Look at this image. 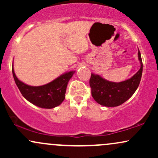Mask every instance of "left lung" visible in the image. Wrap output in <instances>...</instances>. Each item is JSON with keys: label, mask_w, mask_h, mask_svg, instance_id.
Listing matches in <instances>:
<instances>
[{"label": "left lung", "mask_w": 158, "mask_h": 158, "mask_svg": "<svg viewBox=\"0 0 158 158\" xmlns=\"http://www.w3.org/2000/svg\"><path fill=\"white\" fill-rule=\"evenodd\" d=\"M138 59L140 68L130 79L120 82H113L103 79L100 76L91 73L90 86L92 97L101 106L116 107L122 105L135 94L138 88L143 73V62L139 50Z\"/></svg>", "instance_id": "8db88e82"}]
</instances>
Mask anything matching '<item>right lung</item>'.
Masks as SVG:
<instances>
[{"label": "right lung", "mask_w": 158, "mask_h": 158, "mask_svg": "<svg viewBox=\"0 0 158 158\" xmlns=\"http://www.w3.org/2000/svg\"><path fill=\"white\" fill-rule=\"evenodd\" d=\"M75 70L67 72L51 82L41 86H30L18 79L12 67V75L15 84L27 100L42 108H53L64 101L67 85Z\"/></svg>", "instance_id": "add662e5"}]
</instances>
